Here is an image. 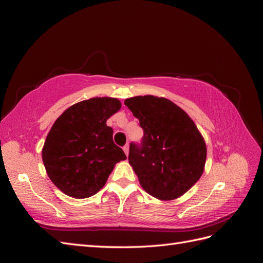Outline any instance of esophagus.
<instances>
[{
  "label": "esophagus",
  "instance_id": "obj_1",
  "mask_svg": "<svg viewBox=\"0 0 263 263\" xmlns=\"http://www.w3.org/2000/svg\"><path fill=\"white\" fill-rule=\"evenodd\" d=\"M124 153L126 154V156H128L129 155V145L128 144H127L126 146H124Z\"/></svg>",
  "mask_w": 263,
  "mask_h": 263
}]
</instances>
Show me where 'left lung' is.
Returning <instances> with one entry per match:
<instances>
[{
	"instance_id": "8db88e82",
	"label": "left lung",
	"mask_w": 263,
	"mask_h": 263,
	"mask_svg": "<svg viewBox=\"0 0 263 263\" xmlns=\"http://www.w3.org/2000/svg\"><path fill=\"white\" fill-rule=\"evenodd\" d=\"M124 103L144 129L141 146L130 144L128 156L141 187L158 200H176L204 172L208 151L202 134L168 99L145 95Z\"/></svg>"
}]
</instances>
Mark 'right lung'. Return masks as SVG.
Here are the masks:
<instances>
[{
	"label": "right lung",
	"mask_w": 263,
	"mask_h": 263,
	"mask_svg": "<svg viewBox=\"0 0 263 263\" xmlns=\"http://www.w3.org/2000/svg\"><path fill=\"white\" fill-rule=\"evenodd\" d=\"M122 103L115 98H92L68 107L53 123L42 150L46 172L61 192L86 198L105 185L117 162L125 160L113 141L107 119Z\"/></svg>",
	"instance_id": "add662e5"
}]
</instances>
